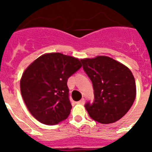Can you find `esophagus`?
Instances as JSON below:
<instances>
[{"instance_id": "esophagus-1", "label": "esophagus", "mask_w": 152, "mask_h": 152, "mask_svg": "<svg viewBox=\"0 0 152 152\" xmlns=\"http://www.w3.org/2000/svg\"><path fill=\"white\" fill-rule=\"evenodd\" d=\"M84 102H85V100H84V99H82L81 100H80L79 102H77V103L78 104H81V105H83V104H84Z\"/></svg>"}]
</instances>
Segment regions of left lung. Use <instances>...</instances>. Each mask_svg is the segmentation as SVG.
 Listing matches in <instances>:
<instances>
[{"label": "left lung", "mask_w": 152, "mask_h": 152, "mask_svg": "<svg viewBox=\"0 0 152 152\" xmlns=\"http://www.w3.org/2000/svg\"><path fill=\"white\" fill-rule=\"evenodd\" d=\"M83 69L92 82L95 100L85 108L93 120L113 123L122 118L134 102L137 88L129 69L106 56L81 59Z\"/></svg>", "instance_id": "8db88e82"}]
</instances>
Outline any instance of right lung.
Listing matches in <instances>:
<instances>
[{
    "instance_id": "obj_1",
    "label": "right lung",
    "mask_w": 152,
    "mask_h": 152,
    "mask_svg": "<svg viewBox=\"0 0 152 152\" xmlns=\"http://www.w3.org/2000/svg\"><path fill=\"white\" fill-rule=\"evenodd\" d=\"M80 60L61 53L42 55L23 73L20 91L28 110L45 125H57L72 109L68 79L80 69Z\"/></svg>"
}]
</instances>
